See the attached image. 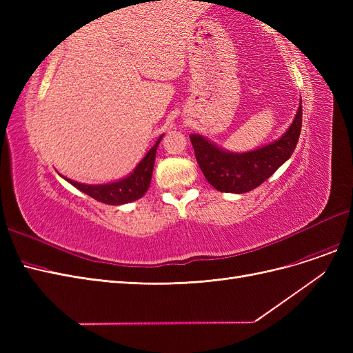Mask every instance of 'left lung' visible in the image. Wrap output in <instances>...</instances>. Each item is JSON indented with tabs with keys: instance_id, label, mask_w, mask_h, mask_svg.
I'll return each mask as SVG.
<instances>
[{
	"instance_id": "1",
	"label": "left lung",
	"mask_w": 353,
	"mask_h": 353,
	"mask_svg": "<svg viewBox=\"0 0 353 353\" xmlns=\"http://www.w3.org/2000/svg\"><path fill=\"white\" fill-rule=\"evenodd\" d=\"M302 130V100L287 131L250 152H228L200 134H191L197 163L208 183L222 193L243 194L265 183L293 154Z\"/></svg>"
}]
</instances>
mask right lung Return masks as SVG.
Masks as SVG:
<instances>
[{"mask_svg":"<svg viewBox=\"0 0 353 353\" xmlns=\"http://www.w3.org/2000/svg\"><path fill=\"white\" fill-rule=\"evenodd\" d=\"M163 135L165 134H162L157 138L156 144L147 152V154L143 157L141 162L135 166L132 172L122 179H117L108 184H83V183H78V181H72L63 175L61 178H65L69 184L77 187L79 191H82V193L88 194L101 203H105V205L119 206V205H126V203L135 201L138 199H141L147 193L148 187H150L156 152H157L159 143L162 141Z\"/></svg>","mask_w":353,"mask_h":353,"instance_id":"add662e5","label":"right lung"}]
</instances>
